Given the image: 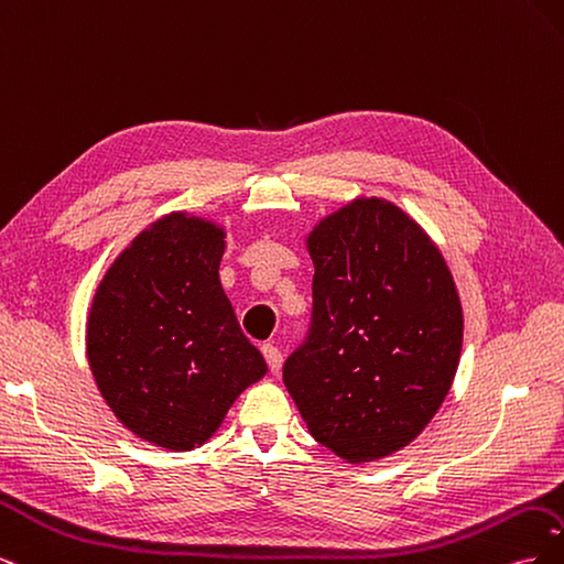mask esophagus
Here are the masks:
<instances>
[{
	"label": "esophagus",
	"instance_id": "obj_1",
	"mask_svg": "<svg viewBox=\"0 0 564 564\" xmlns=\"http://www.w3.org/2000/svg\"><path fill=\"white\" fill-rule=\"evenodd\" d=\"M263 350V357H265V362H268V367H270V371L272 373H278L280 371V367H282V352L275 348V346H263L261 348Z\"/></svg>",
	"mask_w": 564,
	"mask_h": 564
}]
</instances>
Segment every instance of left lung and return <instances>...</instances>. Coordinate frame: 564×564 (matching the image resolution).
I'll return each mask as SVG.
<instances>
[{
	"instance_id": "left-lung-1",
	"label": "left lung",
	"mask_w": 564,
	"mask_h": 564,
	"mask_svg": "<svg viewBox=\"0 0 564 564\" xmlns=\"http://www.w3.org/2000/svg\"><path fill=\"white\" fill-rule=\"evenodd\" d=\"M308 336L282 379L319 445L348 464L406 447L452 388L464 311L440 249L392 202L357 197L308 235Z\"/></svg>"
}]
</instances>
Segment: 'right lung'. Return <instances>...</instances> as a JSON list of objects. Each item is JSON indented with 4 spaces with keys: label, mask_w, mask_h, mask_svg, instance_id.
I'll return each mask as SVG.
<instances>
[{
    "label": "right lung",
    "mask_w": 564,
    "mask_h": 564,
    "mask_svg": "<svg viewBox=\"0 0 564 564\" xmlns=\"http://www.w3.org/2000/svg\"><path fill=\"white\" fill-rule=\"evenodd\" d=\"M224 228L169 214L117 256L87 319L100 395L152 445L207 442L237 395L268 371L220 286Z\"/></svg>",
    "instance_id": "obj_1"
}]
</instances>
